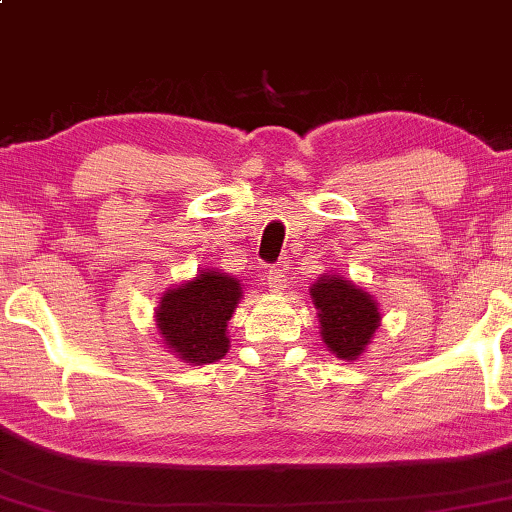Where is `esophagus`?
<instances>
[{"instance_id":"obj_1","label":"esophagus","mask_w":512,"mask_h":512,"mask_svg":"<svg viewBox=\"0 0 512 512\" xmlns=\"http://www.w3.org/2000/svg\"><path fill=\"white\" fill-rule=\"evenodd\" d=\"M286 271L282 266H273L271 271L266 273V282H268V288H271L273 293H282L286 288Z\"/></svg>"}]
</instances>
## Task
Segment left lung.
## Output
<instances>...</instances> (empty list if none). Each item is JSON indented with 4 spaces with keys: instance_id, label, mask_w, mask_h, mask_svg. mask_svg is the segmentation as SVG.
<instances>
[{
    "instance_id": "1",
    "label": "left lung",
    "mask_w": 512,
    "mask_h": 512,
    "mask_svg": "<svg viewBox=\"0 0 512 512\" xmlns=\"http://www.w3.org/2000/svg\"><path fill=\"white\" fill-rule=\"evenodd\" d=\"M309 293L324 345L340 360H358L383 320L376 297L336 273L320 275Z\"/></svg>"
}]
</instances>
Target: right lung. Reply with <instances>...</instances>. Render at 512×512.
I'll return each instance as SVG.
<instances>
[{"label":"right lung","mask_w":512,"mask_h":512,"mask_svg":"<svg viewBox=\"0 0 512 512\" xmlns=\"http://www.w3.org/2000/svg\"><path fill=\"white\" fill-rule=\"evenodd\" d=\"M235 275L203 268L188 282L165 288L154 309L161 342L190 365H210L230 349L228 320L244 295Z\"/></svg>","instance_id":"add662e5"}]
</instances>
